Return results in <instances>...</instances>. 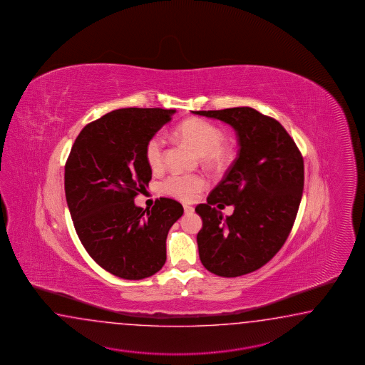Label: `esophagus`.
I'll return each instance as SVG.
<instances>
[{"label": "esophagus", "mask_w": 365, "mask_h": 365, "mask_svg": "<svg viewBox=\"0 0 365 365\" xmlns=\"http://www.w3.org/2000/svg\"><path fill=\"white\" fill-rule=\"evenodd\" d=\"M183 210H185V213L190 215V213H192V212H194V207H191V205H187V204H185V205H183Z\"/></svg>", "instance_id": "esophagus-1"}]
</instances>
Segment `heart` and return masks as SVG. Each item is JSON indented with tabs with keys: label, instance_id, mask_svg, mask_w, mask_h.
Listing matches in <instances>:
<instances>
[{
	"label": "heart",
	"instance_id": "1",
	"mask_svg": "<svg viewBox=\"0 0 365 365\" xmlns=\"http://www.w3.org/2000/svg\"><path fill=\"white\" fill-rule=\"evenodd\" d=\"M177 135L194 146L202 155V161L211 168L222 165L227 158L225 133L215 124L202 119H188L180 123ZM146 163L153 170L161 169L165 160V140L161 133H155L145 145ZM208 185V180L200 174L174 173L163 179L160 185L161 192L183 202H192Z\"/></svg>",
	"mask_w": 365,
	"mask_h": 365
}]
</instances>
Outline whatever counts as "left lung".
Masks as SVG:
<instances>
[{
    "label": "left lung",
    "mask_w": 365,
    "mask_h": 365,
    "mask_svg": "<svg viewBox=\"0 0 365 365\" xmlns=\"http://www.w3.org/2000/svg\"><path fill=\"white\" fill-rule=\"evenodd\" d=\"M232 125L238 157L205 204L197 247L202 266L215 275L235 277L264 266L291 233L304 190V160L293 138L274 118L252 107L192 111ZM225 205L235 211L220 212Z\"/></svg>",
    "instance_id": "1"
}]
</instances>
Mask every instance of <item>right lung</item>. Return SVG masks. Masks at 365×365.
<instances>
[{
  "mask_svg": "<svg viewBox=\"0 0 365 365\" xmlns=\"http://www.w3.org/2000/svg\"><path fill=\"white\" fill-rule=\"evenodd\" d=\"M175 110L120 108L83 127L65 163V196L76 232L90 257L110 274L140 280L166 262V238L182 204L160 197L152 210L135 197L152 179L148 140Z\"/></svg>",
  "mask_w": 365,
  "mask_h": 365,
  "instance_id": "right-lung-1",
  "label": "right lung"
}]
</instances>
